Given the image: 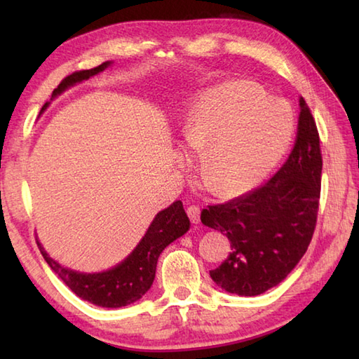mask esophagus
Masks as SVG:
<instances>
[{"mask_svg": "<svg viewBox=\"0 0 359 359\" xmlns=\"http://www.w3.org/2000/svg\"><path fill=\"white\" fill-rule=\"evenodd\" d=\"M187 212H188V216H189V219H191V222L194 225L201 222V208L197 207V205H189Z\"/></svg>", "mask_w": 359, "mask_h": 359, "instance_id": "34e87169", "label": "esophagus"}]
</instances>
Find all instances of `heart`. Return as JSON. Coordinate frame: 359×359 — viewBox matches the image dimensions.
<instances>
[{
  "instance_id": "heart-1",
  "label": "heart",
  "mask_w": 359,
  "mask_h": 359,
  "mask_svg": "<svg viewBox=\"0 0 359 359\" xmlns=\"http://www.w3.org/2000/svg\"><path fill=\"white\" fill-rule=\"evenodd\" d=\"M293 111L251 83L210 88L189 106L182 144L197 152V171L211 191L231 197L256 187L279 163L293 135Z\"/></svg>"
}]
</instances>
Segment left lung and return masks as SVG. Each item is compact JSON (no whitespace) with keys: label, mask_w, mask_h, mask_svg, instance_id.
<instances>
[{"label":"left lung","mask_w":359,"mask_h":359,"mask_svg":"<svg viewBox=\"0 0 359 359\" xmlns=\"http://www.w3.org/2000/svg\"><path fill=\"white\" fill-rule=\"evenodd\" d=\"M294 147L287 162L245 196L202 210L203 225L225 234L231 253L211 279L225 292L256 296L287 278L306 255L321 194L319 134L306 100L299 98Z\"/></svg>","instance_id":"obj_1"}]
</instances>
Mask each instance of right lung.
<instances>
[{
  "mask_svg": "<svg viewBox=\"0 0 359 359\" xmlns=\"http://www.w3.org/2000/svg\"><path fill=\"white\" fill-rule=\"evenodd\" d=\"M109 65L111 62H104L94 69L79 71L67 75L58 88L53 89L50 100L63 94L67 88L104 71ZM49 104L50 102H46L41 112L46 111ZM188 230L189 219L184 210V203L175 201L168 208L157 212L139 245L133 250V253L123 262L102 273H80L66 269L46 253L38 239L36 245L40 248L44 261L79 297L95 304L98 307L118 309L139 301L148 292L156 278V266L160 253Z\"/></svg>",
  "mask_w": 359,
  "mask_h": 359,
  "instance_id": "right-lung-1",
  "label": "right lung"
}]
</instances>
